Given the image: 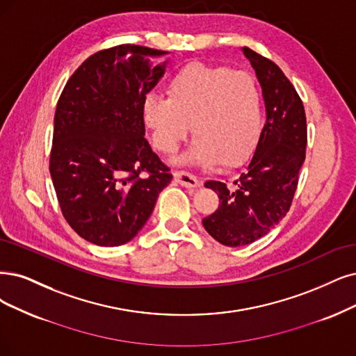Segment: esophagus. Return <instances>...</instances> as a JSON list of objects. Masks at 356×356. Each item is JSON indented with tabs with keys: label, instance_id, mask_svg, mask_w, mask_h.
<instances>
[{
	"label": "esophagus",
	"instance_id": "esophagus-1",
	"mask_svg": "<svg viewBox=\"0 0 356 356\" xmlns=\"http://www.w3.org/2000/svg\"><path fill=\"white\" fill-rule=\"evenodd\" d=\"M173 176H175V180H176L177 183H180L181 186L189 188V189L196 188V186L201 185V181H200L198 179H196V177H195L193 175H191V173H186V171H175Z\"/></svg>",
	"mask_w": 356,
	"mask_h": 356
}]
</instances>
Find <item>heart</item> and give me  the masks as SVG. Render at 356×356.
Listing matches in <instances>:
<instances>
[{
  "label": "heart",
  "instance_id": "1",
  "mask_svg": "<svg viewBox=\"0 0 356 356\" xmlns=\"http://www.w3.org/2000/svg\"><path fill=\"white\" fill-rule=\"evenodd\" d=\"M142 115L165 155L179 151L193 124L196 142L183 164L239 167L252 155L262 130L261 94L252 76L202 63L171 76L167 98H145Z\"/></svg>",
  "mask_w": 356,
  "mask_h": 356
}]
</instances>
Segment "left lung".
I'll use <instances>...</instances> for the list:
<instances>
[{"mask_svg": "<svg viewBox=\"0 0 356 356\" xmlns=\"http://www.w3.org/2000/svg\"><path fill=\"white\" fill-rule=\"evenodd\" d=\"M242 52L261 85L267 120L255 152L234 186L216 180L205 183V188L218 195L220 205L202 220L217 242L232 248L255 242L283 220L293 200L307 148L305 110L293 85L268 58L248 47Z\"/></svg>", "mask_w": 356, "mask_h": 356, "instance_id": "left-lung-1", "label": "left lung"}]
</instances>
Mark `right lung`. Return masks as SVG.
<instances>
[{
    "instance_id": "1",
    "label": "right lung",
    "mask_w": 356,
    "mask_h": 356,
    "mask_svg": "<svg viewBox=\"0 0 356 356\" xmlns=\"http://www.w3.org/2000/svg\"><path fill=\"white\" fill-rule=\"evenodd\" d=\"M167 54L139 45L99 51L58 99L49 173L64 218L94 245L134 239L173 179L145 139L142 115L145 97L168 65L151 58Z\"/></svg>"
}]
</instances>
